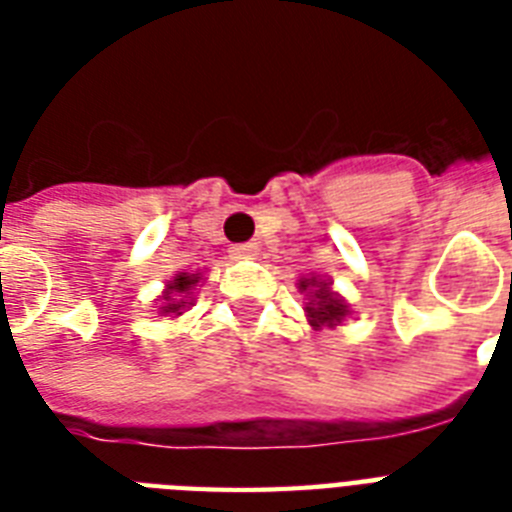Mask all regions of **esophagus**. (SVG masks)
<instances>
[{"mask_svg": "<svg viewBox=\"0 0 512 512\" xmlns=\"http://www.w3.org/2000/svg\"><path fill=\"white\" fill-rule=\"evenodd\" d=\"M260 255V247L257 244H233L231 247V257L233 260H255V257Z\"/></svg>", "mask_w": 512, "mask_h": 512, "instance_id": "34e87169", "label": "esophagus"}]
</instances>
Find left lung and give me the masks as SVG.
<instances>
[{"mask_svg":"<svg viewBox=\"0 0 512 512\" xmlns=\"http://www.w3.org/2000/svg\"><path fill=\"white\" fill-rule=\"evenodd\" d=\"M297 289L305 295V316L313 329H335L342 321L348 319L353 308L340 292H335L332 279H321V276H303L297 281Z\"/></svg>","mask_w":512,"mask_h":512,"instance_id":"obj_1","label":"left lung"}]
</instances>
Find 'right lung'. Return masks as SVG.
Instances as JSON below:
<instances>
[{
	"label": "right lung",
	"mask_w": 512,
	"mask_h": 512,
	"mask_svg": "<svg viewBox=\"0 0 512 512\" xmlns=\"http://www.w3.org/2000/svg\"><path fill=\"white\" fill-rule=\"evenodd\" d=\"M201 281H204L201 273L177 271L175 276L164 284V292L159 295V300H156V313H159L162 319H180V316L196 303L193 289L201 287Z\"/></svg>",
	"instance_id": "1"
}]
</instances>
